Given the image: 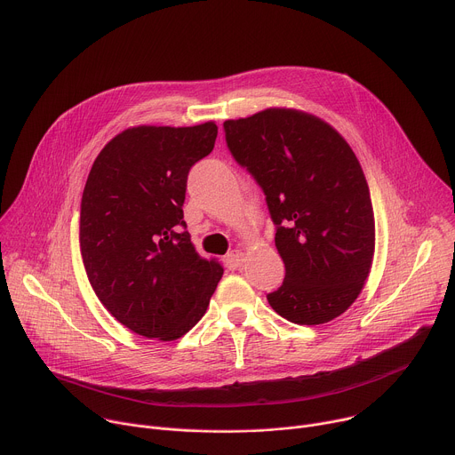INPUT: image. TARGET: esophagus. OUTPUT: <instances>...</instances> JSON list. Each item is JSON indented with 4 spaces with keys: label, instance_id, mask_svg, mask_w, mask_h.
I'll list each match as a JSON object with an SVG mask.
<instances>
[{
    "label": "esophagus",
    "instance_id": "34e87169",
    "mask_svg": "<svg viewBox=\"0 0 455 455\" xmlns=\"http://www.w3.org/2000/svg\"><path fill=\"white\" fill-rule=\"evenodd\" d=\"M227 261L232 265V267H241L243 261H244V253L241 250H232L228 255H227Z\"/></svg>",
    "mask_w": 455,
    "mask_h": 455
}]
</instances>
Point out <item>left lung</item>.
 Listing matches in <instances>:
<instances>
[{"label": "left lung", "mask_w": 455, "mask_h": 455, "mask_svg": "<svg viewBox=\"0 0 455 455\" xmlns=\"http://www.w3.org/2000/svg\"><path fill=\"white\" fill-rule=\"evenodd\" d=\"M234 160L263 188L286 268L270 306L286 320L316 326L360 295L374 253V212L362 165L323 120L265 109L227 120Z\"/></svg>", "instance_id": "8db88e82"}]
</instances>
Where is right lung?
Wrapping results in <instances>:
<instances>
[{
  "instance_id": "right-lung-1",
  "label": "right lung",
  "mask_w": 455,
  "mask_h": 455,
  "mask_svg": "<svg viewBox=\"0 0 455 455\" xmlns=\"http://www.w3.org/2000/svg\"><path fill=\"white\" fill-rule=\"evenodd\" d=\"M216 137L214 122L125 129L88 174L79 221L84 270L102 306L137 335L183 337L223 275L194 250L181 211L188 171Z\"/></svg>"
}]
</instances>
